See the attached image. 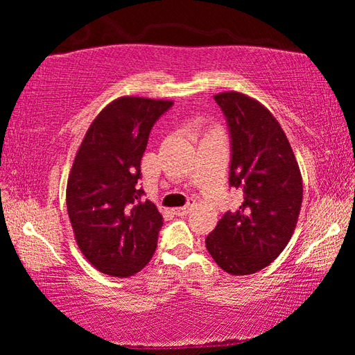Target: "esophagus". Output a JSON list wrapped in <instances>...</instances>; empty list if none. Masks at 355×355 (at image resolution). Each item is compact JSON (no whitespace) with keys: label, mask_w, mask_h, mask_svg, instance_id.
Here are the masks:
<instances>
[{"label":"esophagus","mask_w":355,"mask_h":355,"mask_svg":"<svg viewBox=\"0 0 355 355\" xmlns=\"http://www.w3.org/2000/svg\"><path fill=\"white\" fill-rule=\"evenodd\" d=\"M196 207V200L194 199H191L188 203H186L184 207H180V208H173L172 211H173V214H177V216H184V214H188L192 208Z\"/></svg>","instance_id":"obj_1"}]
</instances>
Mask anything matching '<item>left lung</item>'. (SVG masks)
<instances>
[{
    "mask_svg": "<svg viewBox=\"0 0 355 355\" xmlns=\"http://www.w3.org/2000/svg\"><path fill=\"white\" fill-rule=\"evenodd\" d=\"M232 137L230 186L244 192L236 213L227 211L205 239L220 269L249 275L286 248L302 205V175L290 141L271 111L249 95H214Z\"/></svg>",
    "mask_w": 355,
    "mask_h": 355,
    "instance_id": "1",
    "label": "left lung"
}]
</instances>
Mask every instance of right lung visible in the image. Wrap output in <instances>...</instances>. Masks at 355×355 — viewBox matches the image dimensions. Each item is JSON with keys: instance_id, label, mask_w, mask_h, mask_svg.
Here are the masks:
<instances>
[{"instance_id": "add662e5", "label": "right lung", "mask_w": 355, "mask_h": 355, "mask_svg": "<svg viewBox=\"0 0 355 355\" xmlns=\"http://www.w3.org/2000/svg\"><path fill=\"white\" fill-rule=\"evenodd\" d=\"M171 100L119 97L94 119L69 173L67 211L75 241L95 269L130 277L152 260L163 216L141 202V159L150 130Z\"/></svg>"}]
</instances>
